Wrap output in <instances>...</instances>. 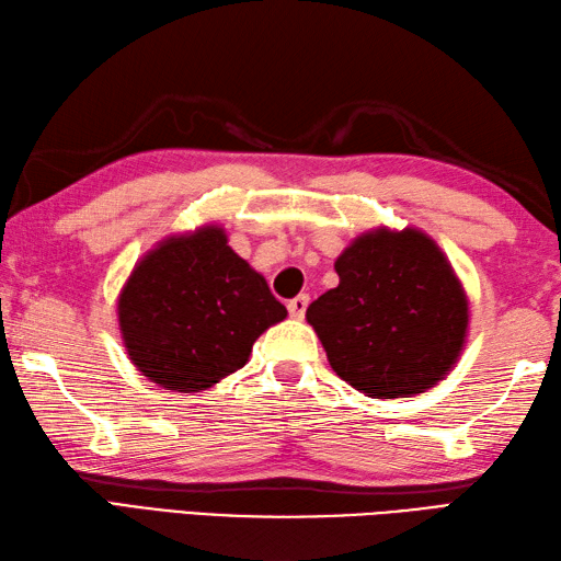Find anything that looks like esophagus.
<instances>
[{
    "label": "esophagus",
    "instance_id": "esophagus-1",
    "mask_svg": "<svg viewBox=\"0 0 561 561\" xmlns=\"http://www.w3.org/2000/svg\"><path fill=\"white\" fill-rule=\"evenodd\" d=\"M287 308H289V316H291V318L301 320V318L306 316V308H308V296H306V294H299V296H296V299H291V301L287 304Z\"/></svg>",
    "mask_w": 561,
    "mask_h": 561
}]
</instances>
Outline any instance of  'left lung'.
<instances>
[{"label":"left lung","instance_id":"8db88e82","mask_svg":"<svg viewBox=\"0 0 561 561\" xmlns=\"http://www.w3.org/2000/svg\"><path fill=\"white\" fill-rule=\"evenodd\" d=\"M340 284L306 318L342 380L368 398L434 388L462 352L468 296L440 248L420 229H376L335 260Z\"/></svg>","mask_w":561,"mask_h":561}]
</instances>
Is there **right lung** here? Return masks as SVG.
<instances>
[{"label":"right lung","instance_id":"add662e5","mask_svg":"<svg viewBox=\"0 0 561 561\" xmlns=\"http://www.w3.org/2000/svg\"><path fill=\"white\" fill-rule=\"evenodd\" d=\"M287 318L219 226L171 236L137 262L117 299L129 359L165 390L199 392L243 368L253 342Z\"/></svg>","mask_w":561,"mask_h":561}]
</instances>
